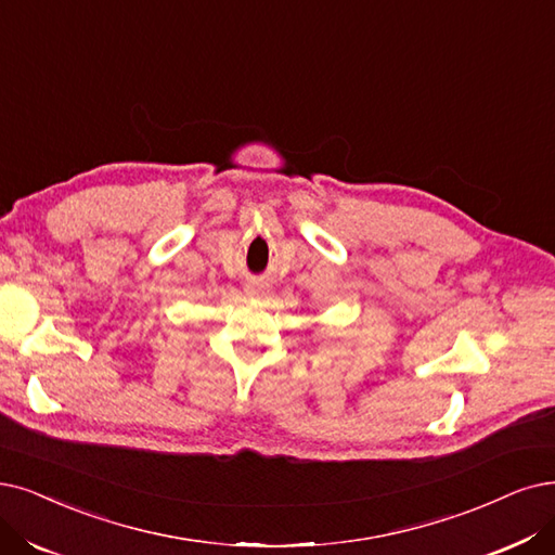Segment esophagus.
Returning <instances> with one entry per match:
<instances>
[{"instance_id":"esophagus-1","label":"esophagus","mask_w":555,"mask_h":555,"mask_svg":"<svg viewBox=\"0 0 555 555\" xmlns=\"http://www.w3.org/2000/svg\"><path fill=\"white\" fill-rule=\"evenodd\" d=\"M266 294H269V284H266V282L253 280V282L246 284V296H250V298H263Z\"/></svg>"}]
</instances>
